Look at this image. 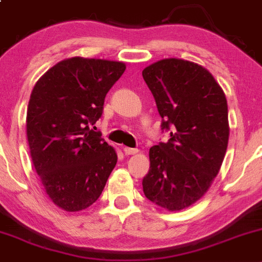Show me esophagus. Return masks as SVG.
I'll return each mask as SVG.
<instances>
[{"label":"esophagus","mask_w":262,"mask_h":262,"mask_svg":"<svg viewBox=\"0 0 262 262\" xmlns=\"http://www.w3.org/2000/svg\"><path fill=\"white\" fill-rule=\"evenodd\" d=\"M123 150H124V153H125V155H137V153L139 152L137 148H129V147H124Z\"/></svg>","instance_id":"esophagus-1"}]
</instances>
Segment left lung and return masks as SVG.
I'll return each mask as SVG.
<instances>
[{"label": "left lung", "instance_id": "1", "mask_svg": "<svg viewBox=\"0 0 262 262\" xmlns=\"http://www.w3.org/2000/svg\"><path fill=\"white\" fill-rule=\"evenodd\" d=\"M157 104L166 143L150 147L143 191L158 207L176 212L195 204L221 170L229 138L223 89L203 66L166 58L142 71Z\"/></svg>", "mask_w": 262, "mask_h": 262}]
</instances>
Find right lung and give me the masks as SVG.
Returning a JSON list of instances; mask_svg holds the SVG:
<instances>
[{"label":"right lung","instance_id":"1","mask_svg":"<svg viewBox=\"0 0 262 262\" xmlns=\"http://www.w3.org/2000/svg\"><path fill=\"white\" fill-rule=\"evenodd\" d=\"M126 66L73 57L60 60L34 86L26 112L31 161L47 195L66 212H80L101 195L118 162L114 147L91 129Z\"/></svg>","mask_w":262,"mask_h":262}]
</instances>
